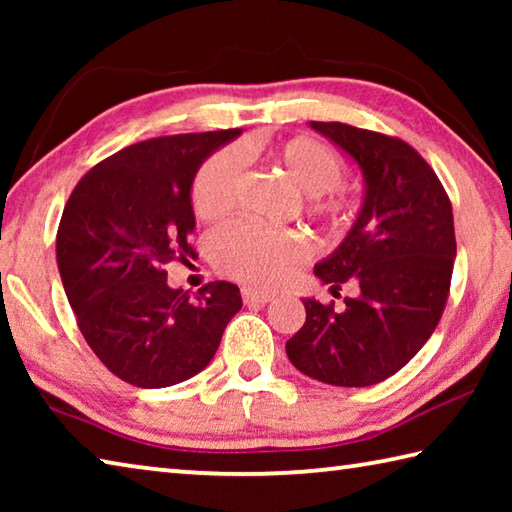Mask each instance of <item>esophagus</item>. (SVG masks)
Returning <instances> with one entry per match:
<instances>
[{
    "label": "esophagus",
    "mask_w": 512,
    "mask_h": 512,
    "mask_svg": "<svg viewBox=\"0 0 512 512\" xmlns=\"http://www.w3.org/2000/svg\"><path fill=\"white\" fill-rule=\"evenodd\" d=\"M241 298H244L246 305H266V302L273 300L271 293H264L257 289H241Z\"/></svg>",
    "instance_id": "esophagus-1"
}]
</instances>
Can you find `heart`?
Instances as JSON below:
<instances>
[{"label": "heart", "mask_w": 512, "mask_h": 512, "mask_svg": "<svg viewBox=\"0 0 512 512\" xmlns=\"http://www.w3.org/2000/svg\"><path fill=\"white\" fill-rule=\"evenodd\" d=\"M289 183L302 196V212L325 225L329 235H339L357 216L359 201L339 187L343 160L314 137H291L268 151ZM241 160L235 149H223L198 167L189 189V201L198 219H219L235 203ZM210 262L223 275L250 287L268 289L282 282L302 257V244L289 232H266L246 223H230L214 230L207 241Z\"/></svg>", "instance_id": "heart-1"}]
</instances>
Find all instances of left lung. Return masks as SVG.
<instances>
[{"instance_id":"8db88e82","label":"left lung","mask_w":512,"mask_h":512,"mask_svg":"<svg viewBox=\"0 0 512 512\" xmlns=\"http://www.w3.org/2000/svg\"><path fill=\"white\" fill-rule=\"evenodd\" d=\"M359 164L361 212L343 244L314 273L354 291L341 309L302 300L305 325L287 341L293 366L332 386H372L409 363L443 316L456 237L445 187L400 137L341 121H311Z\"/></svg>"}]
</instances>
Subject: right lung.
I'll return each mask as SVG.
<instances>
[{"label":"right lung","mask_w":512,"mask_h":512,"mask_svg":"<svg viewBox=\"0 0 512 512\" xmlns=\"http://www.w3.org/2000/svg\"><path fill=\"white\" fill-rule=\"evenodd\" d=\"M241 131L155 137L85 173L63 210L56 262L83 339L137 388L180 384L212 361L241 309L237 284L171 289L164 264L189 262V189L207 155Z\"/></svg>","instance_id":"right-lung-1"}]
</instances>
